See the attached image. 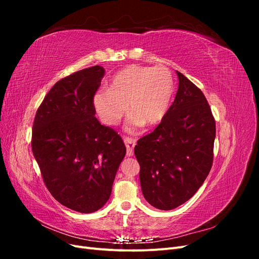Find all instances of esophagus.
<instances>
[{"label": "esophagus", "mask_w": 259, "mask_h": 259, "mask_svg": "<svg viewBox=\"0 0 259 259\" xmlns=\"http://www.w3.org/2000/svg\"><path fill=\"white\" fill-rule=\"evenodd\" d=\"M124 144L126 146V155L132 156L134 154V147L136 145V140L131 137H125L124 138Z\"/></svg>", "instance_id": "34e87169"}]
</instances>
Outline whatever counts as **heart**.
Returning a JSON list of instances; mask_svg holds the SVG:
<instances>
[{
	"label": "heart",
	"mask_w": 259,
	"mask_h": 259,
	"mask_svg": "<svg viewBox=\"0 0 259 259\" xmlns=\"http://www.w3.org/2000/svg\"><path fill=\"white\" fill-rule=\"evenodd\" d=\"M174 93V80L165 67L128 66L117 72L110 89L98 91L93 104L100 120L115 125L127 111V128L160 124L167 114Z\"/></svg>",
	"instance_id": "1"
}]
</instances>
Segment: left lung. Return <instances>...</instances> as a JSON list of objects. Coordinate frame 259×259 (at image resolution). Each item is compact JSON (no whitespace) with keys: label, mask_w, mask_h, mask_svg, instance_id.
Returning <instances> with one entry per match:
<instances>
[{"label":"left lung","mask_w":259,"mask_h":259,"mask_svg":"<svg viewBox=\"0 0 259 259\" xmlns=\"http://www.w3.org/2000/svg\"><path fill=\"white\" fill-rule=\"evenodd\" d=\"M178 90L163 121L134 149L145 199L168 210L191 199L213 164L216 125L209 105L178 71Z\"/></svg>","instance_id":"obj_1"}]
</instances>
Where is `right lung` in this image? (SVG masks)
Here are the masks:
<instances>
[{"label":"right lung","instance_id":"right-lung-1","mask_svg":"<svg viewBox=\"0 0 259 259\" xmlns=\"http://www.w3.org/2000/svg\"><path fill=\"white\" fill-rule=\"evenodd\" d=\"M104 75L103 67L94 66L58 81L32 128L31 147L46 188L60 204L86 214L110 198L126 153L121 136L95 117L93 98Z\"/></svg>","mask_w":259,"mask_h":259}]
</instances>
